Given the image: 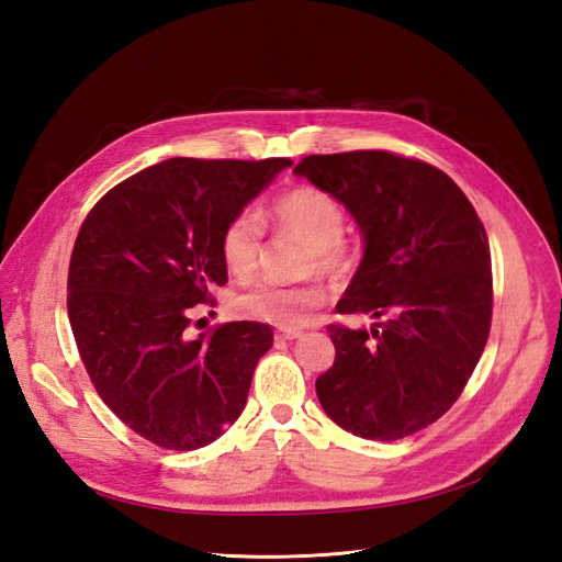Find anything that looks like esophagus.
I'll return each instance as SVG.
<instances>
[{
	"label": "esophagus",
	"mask_w": 562,
	"mask_h": 562,
	"mask_svg": "<svg viewBox=\"0 0 562 562\" xmlns=\"http://www.w3.org/2000/svg\"><path fill=\"white\" fill-rule=\"evenodd\" d=\"M303 336V328H278V340H296Z\"/></svg>",
	"instance_id": "esophagus-1"
}]
</instances>
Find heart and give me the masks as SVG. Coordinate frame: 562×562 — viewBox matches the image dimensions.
Returning <instances> with one entry per match:
<instances>
[{
	"instance_id": "heart-1",
	"label": "heart",
	"mask_w": 562,
	"mask_h": 562,
	"mask_svg": "<svg viewBox=\"0 0 562 562\" xmlns=\"http://www.w3.org/2000/svg\"><path fill=\"white\" fill-rule=\"evenodd\" d=\"M273 226L284 236H294L313 249L317 270L340 276L349 266V257L340 247L345 236V215L334 196L317 187H299L273 203L270 211ZM222 261L228 273L249 278L261 263L263 228L257 215L240 213L224 226L220 240ZM324 303V289L317 284L282 286L273 282H257L240 289L232 299L234 313L243 319L294 328L303 324L310 310Z\"/></svg>"
}]
</instances>
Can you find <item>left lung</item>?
<instances>
[{
  "mask_svg": "<svg viewBox=\"0 0 562 562\" xmlns=\"http://www.w3.org/2000/svg\"><path fill=\"white\" fill-rule=\"evenodd\" d=\"M355 217L363 259L330 324L336 361L317 378L324 412L363 440L393 442L461 396L491 330L493 278L482 220L447 173L382 150L310 155L296 169Z\"/></svg>",
  "mask_w": 562,
  "mask_h": 562,
  "instance_id": "1",
  "label": "left lung"
}]
</instances>
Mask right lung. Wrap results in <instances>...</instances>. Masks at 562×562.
<instances>
[{
	"instance_id": "obj_1",
	"label": "right lung",
	"mask_w": 562,
	"mask_h": 562,
	"mask_svg": "<svg viewBox=\"0 0 562 562\" xmlns=\"http://www.w3.org/2000/svg\"><path fill=\"white\" fill-rule=\"evenodd\" d=\"M292 159L173 157L115 184L82 222L69 322L117 419L173 451L215 442L245 407L273 328L232 322L187 338L190 307L226 282L220 240Z\"/></svg>"
}]
</instances>
